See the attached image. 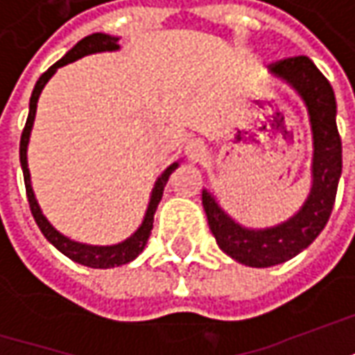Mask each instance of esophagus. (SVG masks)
<instances>
[{
	"mask_svg": "<svg viewBox=\"0 0 355 355\" xmlns=\"http://www.w3.org/2000/svg\"><path fill=\"white\" fill-rule=\"evenodd\" d=\"M205 154V144L201 140H189L185 144V156L189 157L191 162H199Z\"/></svg>",
	"mask_w": 355,
	"mask_h": 355,
	"instance_id": "esophagus-1",
	"label": "esophagus"
}]
</instances>
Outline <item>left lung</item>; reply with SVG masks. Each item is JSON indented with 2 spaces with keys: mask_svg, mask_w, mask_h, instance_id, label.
I'll list each match as a JSON object with an SVG mask.
<instances>
[{
  "mask_svg": "<svg viewBox=\"0 0 355 355\" xmlns=\"http://www.w3.org/2000/svg\"><path fill=\"white\" fill-rule=\"evenodd\" d=\"M304 101L312 130V187L304 205L284 223L249 229L229 217L209 189L201 191L207 223L219 249L241 265L266 268L291 261L318 237L334 207L342 175V140L336 126V96L326 76L308 57H291L268 67Z\"/></svg>",
  "mask_w": 355,
  "mask_h": 355,
  "instance_id": "8db88e82",
  "label": "left lung"
}]
</instances>
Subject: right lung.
Segmentation results:
<instances>
[{"label": "right lung", "mask_w": 355, "mask_h": 355, "mask_svg": "<svg viewBox=\"0 0 355 355\" xmlns=\"http://www.w3.org/2000/svg\"><path fill=\"white\" fill-rule=\"evenodd\" d=\"M118 49H120L118 37H112V35L106 33H92L89 37H85V39H80L75 47L62 57L61 61H57L53 67H49L47 71L39 76V80L35 85L31 101H29V116H27V122H25V128H23V134H21L19 144L21 170H23L25 191H27V199H29V207H31V213H33L35 223L39 225L41 233L45 235V239H47L55 249H59L71 261H75L78 265L90 266V268H112V266L126 265V263L134 261L144 251V247H146V243L150 239V233H152V227H154V213H156L159 199L164 196V187L168 184V180H170L173 170L180 166V162H173L170 168H166L164 173L157 178L156 184H154V189H152V196H150L148 209H146V215H144L142 225L138 227L128 239H124L122 243H116V245H87V243H78V241L64 237L62 233H59L55 227L49 223L47 217L43 215L39 203H37V199H35L33 187H31V173H29V166H27V146H29V136H31V130H33L39 94H41V90L45 89V85H47L49 80H51V76L57 73V69H61V67L76 61L80 57L92 55V53L118 51Z\"/></svg>", "instance_id": "right-lung-1"}]
</instances>
